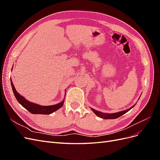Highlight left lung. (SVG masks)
Segmentation results:
<instances>
[{
  "label": "left lung",
  "mask_w": 160,
  "mask_h": 160,
  "mask_svg": "<svg viewBox=\"0 0 160 160\" xmlns=\"http://www.w3.org/2000/svg\"><path fill=\"white\" fill-rule=\"evenodd\" d=\"M134 106V105H133ZM133 106L132 108H131L127 110H125V111H119V112L118 113H111V114H106V113H103L102 112H100L99 111H97L94 109H91L92 111H93V112L95 113V115H97L99 117L103 118V119H116V118H119L120 116H122V115L125 114V113H127L128 111H129L131 109H132L133 108Z\"/></svg>",
  "instance_id": "obj_1"
}]
</instances>
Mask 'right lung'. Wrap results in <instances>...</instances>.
I'll list each match as a JSON object with an SVG mask.
<instances>
[{
  "instance_id": "right-lung-1",
  "label": "right lung",
  "mask_w": 160,
  "mask_h": 160,
  "mask_svg": "<svg viewBox=\"0 0 160 160\" xmlns=\"http://www.w3.org/2000/svg\"><path fill=\"white\" fill-rule=\"evenodd\" d=\"M11 82L12 91L17 100L18 101V102L20 103L22 107L25 108L27 110H28L30 113L32 114H45V115L51 114L53 112H55V111L58 110L59 108H61L64 103V101H62V102L56 105H50V106H42V105H39L30 102V101H27V99L24 98L22 95H19L17 93V91H16L15 88H14V85L11 80Z\"/></svg>"
}]
</instances>
